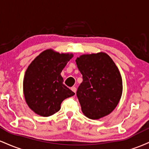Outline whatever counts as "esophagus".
Wrapping results in <instances>:
<instances>
[{"label":"esophagus","instance_id":"1","mask_svg":"<svg viewBox=\"0 0 149 149\" xmlns=\"http://www.w3.org/2000/svg\"><path fill=\"white\" fill-rule=\"evenodd\" d=\"M71 90H72L73 92H75V93H76V87H72V88H71Z\"/></svg>","mask_w":149,"mask_h":149}]
</instances>
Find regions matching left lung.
Instances as JSON below:
<instances>
[{
  "instance_id": "8db88e82",
  "label": "left lung",
  "mask_w": 149,
  "mask_h": 149,
  "mask_svg": "<svg viewBox=\"0 0 149 149\" xmlns=\"http://www.w3.org/2000/svg\"><path fill=\"white\" fill-rule=\"evenodd\" d=\"M76 61L83 75L76 92L82 111L92 120L109 115L118 105L123 92L122 78L115 63L104 52L83 54Z\"/></svg>"
}]
</instances>
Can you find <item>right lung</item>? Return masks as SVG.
I'll use <instances>...</instances> for the list:
<instances>
[{
	"instance_id": "add662e5",
	"label": "right lung",
	"mask_w": 149,
	"mask_h": 149,
	"mask_svg": "<svg viewBox=\"0 0 149 149\" xmlns=\"http://www.w3.org/2000/svg\"><path fill=\"white\" fill-rule=\"evenodd\" d=\"M73 57L47 49L31 63L24 78L26 102L38 115L47 117L59 111L65 99L75 95L63 84L61 72Z\"/></svg>"
}]
</instances>
